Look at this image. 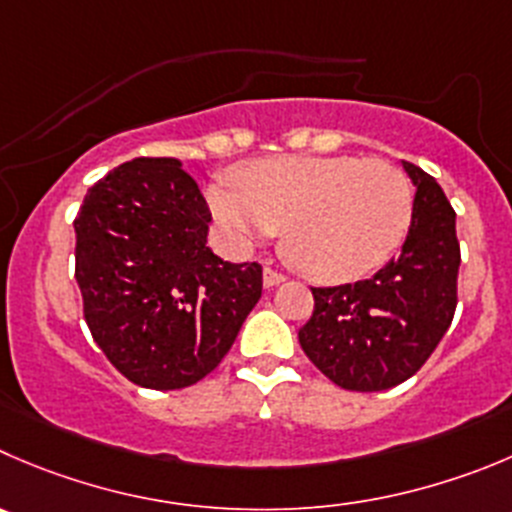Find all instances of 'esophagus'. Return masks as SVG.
Segmentation results:
<instances>
[{
  "instance_id": "obj_1",
  "label": "esophagus",
  "mask_w": 512,
  "mask_h": 512,
  "mask_svg": "<svg viewBox=\"0 0 512 512\" xmlns=\"http://www.w3.org/2000/svg\"><path fill=\"white\" fill-rule=\"evenodd\" d=\"M284 281H286L284 274H279V271H276V269L266 266V269H264V286H266V289H274V286L284 284Z\"/></svg>"
}]
</instances>
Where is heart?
<instances>
[{
	"mask_svg": "<svg viewBox=\"0 0 512 512\" xmlns=\"http://www.w3.org/2000/svg\"><path fill=\"white\" fill-rule=\"evenodd\" d=\"M233 188H208L216 221L238 243L284 231V256L319 284L372 274L402 246L415 191L394 163L357 155H274L238 165Z\"/></svg>",
	"mask_w": 512,
	"mask_h": 512,
	"instance_id": "heart-1",
	"label": "heart"
}]
</instances>
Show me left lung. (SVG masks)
Masks as SVG:
<instances>
[{
  "label": "left lung",
  "mask_w": 512,
  "mask_h": 512,
  "mask_svg": "<svg viewBox=\"0 0 512 512\" xmlns=\"http://www.w3.org/2000/svg\"><path fill=\"white\" fill-rule=\"evenodd\" d=\"M402 165L417 191L399 256L372 279L311 289L314 311L299 329L314 367L352 392H379L410 379L455 316V211L432 175L407 160Z\"/></svg>",
  "instance_id": "left-lung-1"
}]
</instances>
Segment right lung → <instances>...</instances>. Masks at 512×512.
Here are the masks:
<instances>
[{
  "label": "right lung",
  "mask_w": 512,
  "mask_h": 512,
  "mask_svg": "<svg viewBox=\"0 0 512 512\" xmlns=\"http://www.w3.org/2000/svg\"><path fill=\"white\" fill-rule=\"evenodd\" d=\"M211 211L175 158H135L87 191L75 279L92 339L148 389L201 382L261 299L264 271L206 246Z\"/></svg>",
  "instance_id": "1"
}]
</instances>
